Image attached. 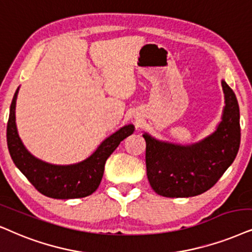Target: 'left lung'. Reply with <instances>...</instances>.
Wrapping results in <instances>:
<instances>
[{
  "label": "left lung",
  "mask_w": 252,
  "mask_h": 252,
  "mask_svg": "<svg viewBox=\"0 0 252 252\" xmlns=\"http://www.w3.org/2000/svg\"><path fill=\"white\" fill-rule=\"evenodd\" d=\"M225 107L214 133L192 145L159 142L144 133L146 176L161 196L189 197L218 183L236 158L241 143L240 107L234 91L222 81Z\"/></svg>",
  "instance_id": "left-lung-1"
}]
</instances>
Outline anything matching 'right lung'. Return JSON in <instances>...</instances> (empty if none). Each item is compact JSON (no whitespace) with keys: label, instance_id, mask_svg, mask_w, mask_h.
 <instances>
[{"label":"right lung","instance_id":"right-lung-1","mask_svg":"<svg viewBox=\"0 0 252 252\" xmlns=\"http://www.w3.org/2000/svg\"><path fill=\"white\" fill-rule=\"evenodd\" d=\"M18 89L10 106L7 124V143L11 159L38 192L52 199H78L97 189L103 177L104 164L120 143L133 132V126H123L104 139L91 157L74 165H52L34 158L24 148L17 133L15 108Z\"/></svg>","mask_w":252,"mask_h":252}]
</instances>
